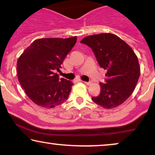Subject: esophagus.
<instances>
[{"instance_id":"esophagus-1","label":"esophagus","mask_w":155,"mask_h":155,"mask_svg":"<svg viewBox=\"0 0 155 155\" xmlns=\"http://www.w3.org/2000/svg\"><path fill=\"white\" fill-rule=\"evenodd\" d=\"M85 84V85H91V84H92V82L91 81H89V82H83Z\"/></svg>"}]
</instances>
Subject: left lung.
<instances>
[{
    "label": "left lung",
    "mask_w": 155,
    "mask_h": 155,
    "mask_svg": "<svg viewBox=\"0 0 155 155\" xmlns=\"http://www.w3.org/2000/svg\"><path fill=\"white\" fill-rule=\"evenodd\" d=\"M92 49L99 65L107 70L106 83L94 103L107 109L123 104L133 93L140 75L138 58L129 45L110 33L88 36L81 40Z\"/></svg>",
    "instance_id": "8db88e82"
}]
</instances>
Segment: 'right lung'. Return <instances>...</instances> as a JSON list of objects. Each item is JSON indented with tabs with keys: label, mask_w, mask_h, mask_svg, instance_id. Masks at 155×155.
Returning a JSON list of instances; mask_svg holds the SVG:
<instances>
[{
	"label": "right lung",
	"mask_w": 155,
	"mask_h": 155,
	"mask_svg": "<svg viewBox=\"0 0 155 155\" xmlns=\"http://www.w3.org/2000/svg\"><path fill=\"white\" fill-rule=\"evenodd\" d=\"M77 37L36 39L17 61V75L27 96L38 106L51 108L68 98L73 83L59 79L65 57L75 45Z\"/></svg>",
	"instance_id": "right-lung-1"
}]
</instances>
